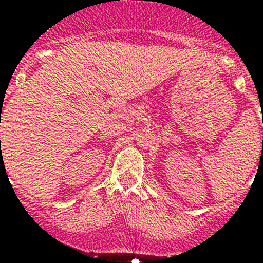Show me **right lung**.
Wrapping results in <instances>:
<instances>
[{"instance_id": "obj_1", "label": "right lung", "mask_w": 263, "mask_h": 263, "mask_svg": "<svg viewBox=\"0 0 263 263\" xmlns=\"http://www.w3.org/2000/svg\"><path fill=\"white\" fill-rule=\"evenodd\" d=\"M0 142H1V140H0Z\"/></svg>"}]
</instances>
